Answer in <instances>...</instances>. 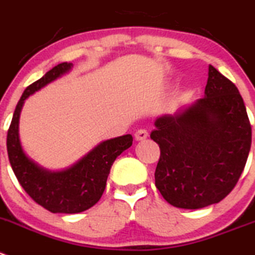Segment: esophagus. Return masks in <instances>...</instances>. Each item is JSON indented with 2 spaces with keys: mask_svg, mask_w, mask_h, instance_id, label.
<instances>
[{
  "mask_svg": "<svg viewBox=\"0 0 255 255\" xmlns=\"http://www.w3.org/2000/svg\"><path fill=\"white\" fill-rule=\"evenodd\" d=\"M147 135H149V132H147V130L145 129H139L136 132H135V139L137 140V141H141V140H145L147 137Z\"/></svg>",
  "mask_w": 255,
  "mask_h": 255,
  "instance_id": "obj_1",
  "label": "esophagus"
}]
</instances>
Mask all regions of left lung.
<instances>
[{
    "mask_svg": "<svg viewBox=\"0 0 255 255\" xmlns=\"http://www.w3.org/2000/svg\"><path fill=\"white\" fill-rule=\"evenodd\" d=\"M204 98L160 116L150 137L160 147L155 185L169 204L200 209L219 203L238 183L252 145V126L234 84L209 66Z\"/></svg>",
    "mask_w": 255,
    "mask_h": 255,
    "instance_id": "1",
    "label": "left lung"
}]
</instances>
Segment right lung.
Segmentation results:
<instances>
[{"label":"right lung","mask_w":255,"mask_h":255,"mask_svg":"<svg viewBox=\"0 0 255 255\" xmlns=\"http://www.w3.org/2000/svg\"><path fill=\"white\" fill-rule=\"evenodd\" d=\"M71 62H62L26 87L14 109L7 131V152L17 180L26 193L51 213L76 214L100 200L116 157L132 145L130 134L106 140L94 147L76 164L62 171H48L33 162L23 151L18 136V120L26 99L70 71Z\"/></svg>","instance_id":"right-lung-1"}]
</instances>
